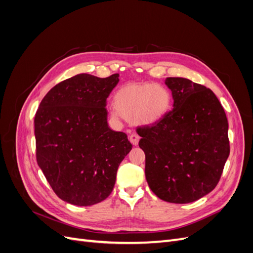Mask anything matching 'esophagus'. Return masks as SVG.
Returning <instances> with one entry per match:
<instances>
[{
  "mask_svg": "<svg viewBox=\"0 0 253 253\" xmlns=\"http://www.w3.org/2000/svg\"><path fill=\"white\" fill-rule=\"evenodd\" d=\"M129 141H131V143L132 144H134V145H137L138 144V141H139V136L137 135L136 133H132L131 135H129Z\"/></svg>",
  "mask_w": 253,
  "mask_h": 253,
  "instance_id": "obj_1",
  "label": "esophagus"
}]
</instances>
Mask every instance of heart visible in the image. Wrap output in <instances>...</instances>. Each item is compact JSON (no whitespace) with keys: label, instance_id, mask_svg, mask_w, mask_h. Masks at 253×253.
I'll use <instances>...</instances> for the list:
<instances>
[{"label":"heart","instance_id":"b5f03b06","mask_svg":"<svg viewBox=\"0 0 253 253\" xmlns=\"http://www.w3.org/2000/svg\"><path fill=\"white\" fill-rule=\"evenodd\" d=\"M169 89L154 83H127L115 95L112 113L132 120L135 125L151 126L162 120L171 109Z\"/></svg>","mask_w":253,"mask_h":253}]
</instances>
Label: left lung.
Segmentation results:
<instances>
[{"instance_id": "1", "label": "left lung", "mask_w": 253, "mask_h": 253, "mask_svg": "<svg viewBox=\"0 0 253 253\" xmlns=\"http://www.w3.org/2000/svg\"><path fill=\"white\" fill-rule=\"evenodd\" d=\"M165 83L172 91V111L137 128L145 178L160 200L188 204L217 185L230 153L228 120L210 88L186 78L169 77Z\"/></svg>"}]
</instances>
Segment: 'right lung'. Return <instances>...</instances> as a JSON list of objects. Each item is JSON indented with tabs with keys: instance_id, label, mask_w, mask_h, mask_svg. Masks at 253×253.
Here are the masks:
<instances>
[{
	"instance_id": "right-lung-1",
	"label": "right lung",
	"mask_w": 253,
	"mask_h": 253,
	"mask_svg": "<svg viewBox=\"0 0 253 253\" xmlns=\"http://www.w3.org/2000/svg\"><path fill=\"white\" fill-rule=\"evenodd\" d=\"M119 82L79 74L53 86L35 116L37 162L61 200L75 206L104 201L120 163L132 150L108 125L106 99Z\"/></svg>"
}]
</instances>
